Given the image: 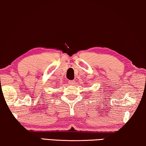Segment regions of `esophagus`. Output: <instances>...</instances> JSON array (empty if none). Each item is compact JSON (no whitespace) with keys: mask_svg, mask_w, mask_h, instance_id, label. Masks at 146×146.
Wrapping results in <instances>:
<instances>
[{"mask_svg":"<svg viewBox=\"0 0 146 146\" xmlns=\"http://www.w3.org/2000/svg\"><path fill=\"white\" fill-rule=\"evenodd\" d=\"M69 84L70 85H74V84H75V82L74 80H70V81H69Z\"/></svg>","mask_w":146,"mask_h":146,"instance_id":"34e87169","label":"esophagus"}]
</instances>
